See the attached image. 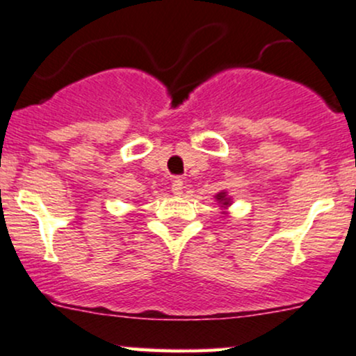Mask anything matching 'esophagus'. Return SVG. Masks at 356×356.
I'll list each match as a JSON object with an SVG mask.
<instances>
[{
    "mask_svg": "<svg viewBox=\"0 0 356 356\" xmlns=\"http://www.w3.org/2000/svg\"><path fill=\"white\" fill-rule=\"evenodd\" d=\"M182 191H184V182H182V179L175 177L174 181H172V192H174V195H181Z\"/></svg>",
    "mask_w": 356,
    "mask_h": 356,
    "instance_id": "1",
    "label": "esophagus"
}]
</instances>
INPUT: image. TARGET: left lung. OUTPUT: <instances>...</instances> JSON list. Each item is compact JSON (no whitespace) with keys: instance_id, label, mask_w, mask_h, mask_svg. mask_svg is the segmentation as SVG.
<instances>
[{"instance_id":"1","label":"left lung","mask_w":356,"mask_h":356,"mask_svg":"<svg viewBox=\"0 0 356 356\" xmlns=\"http://www.w3.org/2000/svg\"><path fill=\"white\" fill-rule=\"evenodd\" d=\"M216 199H218V202L220 204V207H222V209H227V206H231V199L227 197L226 192H219V194L216 195Z\"/></svg>"}]
</instances>
